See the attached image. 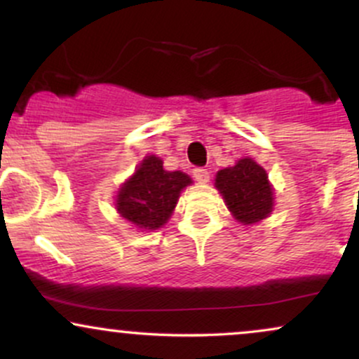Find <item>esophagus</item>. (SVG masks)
Wrapping results in <instances>:
<instances>
[{
  "instance_id": "esophagus-1",
  "label": "esophagus",
  "mask_w": 359,
  "mask_h": 359,
  "mask_svg": "<svg viewBox=\"0 0 359 359\" xmlns=\"http://www.w3.org/2000/svg\"><path fill=\"white\" fill-rule=\"evenodd\" d=\"M192 175H194V179H196L197 182H199V184H205V182H209V172L205 170V168H203V167L194 168V170H192Z\"/></svg>"
}]
</instances>
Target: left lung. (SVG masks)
<instances>
[{"label": "left lung", "instance_id": "obj_1", "mask_svg": "<svg viewBox=\"0 0 359 359\" xmlns=\"http://www.w3.org/2000/svg\"><path fill=\"white\" fill-rule=\"evenodd\" d=\"M216 189L231 214L243 224H253L273 211V189L265 168L253 158H241L234 167L216 174Z\"/></svg>", "mask_w": 359, "mask_h": 359}]
</instances>
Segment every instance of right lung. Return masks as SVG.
Segmentation results:
<instances>
[{
    "instance_id": "right-lung-1",
    "label": "right lung",
    "mask_w": 359,
    "mask_h": 359,
    "mask_svg": "<svg viewBox=\"0 0 359 359\" xmlns=\"http://www.w3.org/2000/svg\"><path fill=\"white\" fill-rule=\"evenodd\" d=\"M191 184L184 172L163 170L162 158L148 155L119 187L116 211L140 229H158L174 212L182 189Z\"/></svg>"
}]
</instances>
